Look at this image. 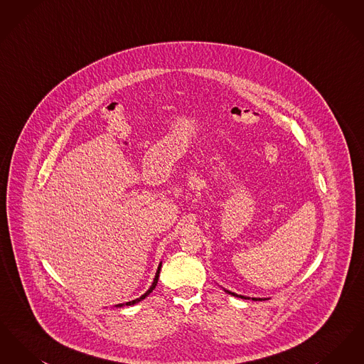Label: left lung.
<instances>
[{
	"label": "left lung",
	"instance_id": "8db88e82",
	"mask_svg": "<svg viewBox=\"0 0 364 364\" xmlns=\"http://www.w3.org/2000/svg\"><path fill=\"white\" fill-rule=\"evenodd\" d=\"M224 291H225L226 294H232V296H235V297H240V299H250V297H247V296H242V294H235V292H230V291H228L224 288ZM252 300H255V301H258V300H267V299H260V297H252Z\"/></svg>",
	"mask_w": 364,
	"mask_h": 364
}]
</instances>
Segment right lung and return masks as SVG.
I'll use <instances>...</instances> for the list:
<instances>
[{"label": "right lung", "instance_id": "right-lung-1", "mask_svg": "<svg viewBox=\"0 0 364 364\" xmlns=\"http://www.w3.org/2000/svg\"><path fill=\"white\" fill-rule=\"evenodd\" d=\"M161 266H162V262L158 264V269H156V277H154V281H153V284H151V287L147 289V292L144 294H141L140 297L138 299H135V300H131V301H127V303H120V304H116V307H124V306H134V304H136L139 301H141L146 296H149V294H151L154 289H156V282H158V277H159V272H161Z\"/></svg>", "mask_w": 364, "mask_h": 364}]
</instances>
